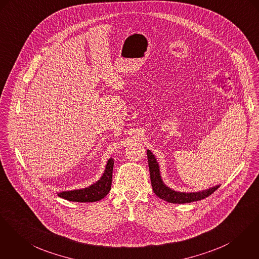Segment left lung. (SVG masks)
Segmentation results:
<instances>
[{"label":"left lung","instance_id":"1","mask_svg":"<svg viewBox=\"0 0 259 259\" xmlns=\"http://www.w3.org/2000/svg\"><path fill=\"white\" fill-rule=\"evenodd\" d=\"M147 156H148L151 182H152L154 193L160 199L164 200L166 202L175 203V204H184V203L199 201L211 195L221 186V184H218L208 189L200 190L196 192H180L175 189H171L170 187L165 185L164 182L162 181L160 170H159V162L157 161L156 157L153 155V153L150 150H147Z\"/></svg>","mask_w":259,"mask_h":259}]
</instances>
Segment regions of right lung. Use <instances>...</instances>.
Listing matches in <instances>:
<instances>
[{
	"label": "right lung",
	"mask_w": 259,
	"mask_h": 259,
	"mask_svg": "<svg viewBox=\"0 0 259 259\" xmlns=\"http://www.w3.org/2000/svg\"><path fill=\"white\" fill-rule=\"evenodd\" d=\"M113 164L114 160L112 158L107 160L105 169L97 182L94 184L80 188V189H74V190H67V191H61L58 192L57 195L73 202H97L104 198L110 188H111V182H112V170H113Z\"/></svg>",
	"instance_id": "right-lung-1"
}]
</instances>
